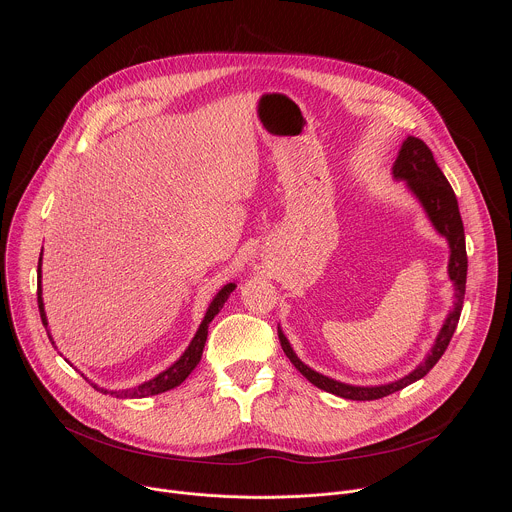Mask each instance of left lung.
<instances>
[{"label":"left lung","mask_w":512,"mask_h":512,"mask_svg":"<svg viewBox=\"0 0 512 512\" xmlns=\"http://www.w3.org/2000/svg\"><path fill=\"white\" fill-rule=\"evenodd\" d=\"M393 176L395 180H405L407 188L415 194V198L421 202L427 218L431 221L433 229L440 233L442 237L448 239L450 245V263H448V273L450 279L454 281V296H456V304L454 310L448 314L440 334H437L431 350L427 352V356L423 358V362H419V367L415 371H411L409 375H405L403 379H397L393 383L387 385H377V387H356V385H346L340 381H334L330 377H324L320 373H316L314 369H310L308 364H304L294 348L289 346L287 338L283 336L281 330L279 332V342L281 348L285 352V356L291 360V364L318 389L338 395L342 399H352V401H375L381 397H387L391 393H397L401 389H405L407 385L423 379L431 369L433 364L442 358V354L446 352L460 314H462V304H464V294H466V273H468V257H466V239H464V225H462V216H460V208H458V200L456 194L450 186V182L446 180L444 172L440 170V166L435 164L431 150L427 145L417 139V137H407L401 145L399 156L393 164Z\"/></svg>","instance_id":"obj_1"}]
</instances>
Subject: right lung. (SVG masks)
Instances as JSON below:
<instances>
[{"label": "right lung", "mask_w": 512, "mask_h": 512, "mask_svg": "<svg viewBox=\"0 0 512 512\" xmlns=\"http://www.w3.org/2000/svg\"><path fill=\"white\" fill-rule=\"evenodd\" d=\"M40 261H42V253H40ZM42 273H40V263H38V310H40V318H42V324H44V328H48V320H46V312H44V302H42ZM237 285L235 283H227L221 291H218V294L214 296V300L210 302V306H208V310H206V314H204V320L200 322V326H198V330H196V334H194V338H192V342L188 344V348L184 350V354L172 364L170 369H166L164 373H160L158 377H154L152 381H145V383H141V385H137V387H131V389H123V391H107V389H103V387H97V385H93L97 391H101V393H109V395H115V397H119V399H141V397H150V395H158V393H164V391H170V389H174V387H178L180 383H184L186 381V377L196 369V364L200 362V356H202V350H204V342H206V336H208V324L212 322V318L223 310V306H225V302L229 300V296H231V291L235 289ZM48 332V338H50V342H52V346H54V340H52V336H50V330H46Z\"/></svg>", "instance_id": "obj_1"}]
</instances>
